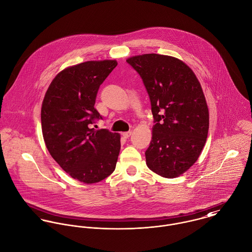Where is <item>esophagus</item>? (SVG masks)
I'll return each instance as SVG.
<instances>
[{
	"label": "esophagus",
	"mask_w": 252,
	"mask_h": 252,
	"mask_svg": "<svg viewBox=\"0 0 252 252\" xmlns=\"http://www.w3.org/2000/svg\"><path fill=\"white\" fill-rule=\"evenodd\" d=\"M131 134H132L131 131H129V132H124V133L122 134V136H123L124 139H129V137L131 136Z\"/></svg>",
	"instance_id": "obj_1"
}]
</instances>
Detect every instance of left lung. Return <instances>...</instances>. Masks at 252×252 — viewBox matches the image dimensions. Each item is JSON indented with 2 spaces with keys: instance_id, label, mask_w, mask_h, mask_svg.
I'll return each instance as SVG.
<instances>
[{
  "instance_id": "8db88e82",
  "label": "left lung",
  "mask_w": 252,
  "mask_h": 252,
  "mask_svg": "<svg viewBox=\"0 0 252 252\" xmlns=\"http://www.w3.org/2000/svg\"><path fill=\"white\" fill-rule=\"evenodd\" d=\"M127 63L143 79L154 118L146 165L163 178H177L197 161L207 141L209 109L201 84L175 57L151 53Z\"/></svg>"
}]
</instances>
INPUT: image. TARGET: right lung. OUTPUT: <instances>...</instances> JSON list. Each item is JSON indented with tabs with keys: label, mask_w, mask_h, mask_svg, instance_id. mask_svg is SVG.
<instances>
[{
	"label": "right lung",
	"mask_w": 252,
	"mask_h": 252,
	"mask_svg": "<svg viewBox=\"0 0 252 252\" xmlns=\"http://www.w3.org/2000/svg\"><path fill=\"white\" fill-rule=\"evenodd\" d=\"M117 66L115 60L87 61L59 72L41 106V130L52 158L72 179L91 184L114 171L120 136L91 124L103 119L94 108L100 85Z\"/></svg>",
	"instance_id": "obj_1"
}]
</instances>
